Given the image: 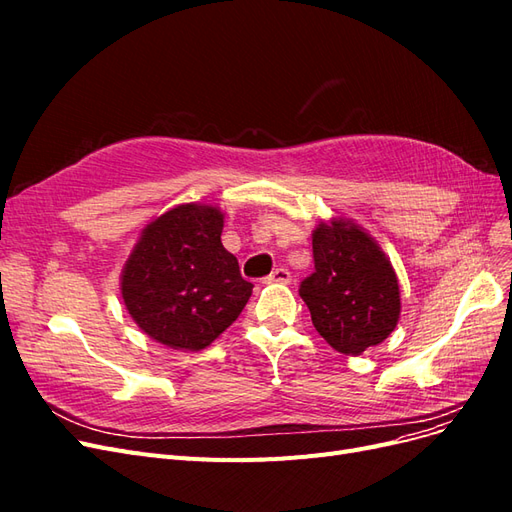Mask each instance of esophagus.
Listing matches in <instances>:
<instances>
[{
  "label": "esophagus",
  "mask_w": 512,
  "mask_h": 512,
  "mask_svg": "<svg viewBox=\"0 0 512 512\" xmlns=\"http://www.w3.org/2000/svg\"><path fill=\"white\" fill-rule=\"evenodd\" d=\"M290 280H292L290 271L284 269V267H280V269H275L269 277H265V284H288Z\"/></svg>",
  "instance_id": "obj_1"
}]
</instances>
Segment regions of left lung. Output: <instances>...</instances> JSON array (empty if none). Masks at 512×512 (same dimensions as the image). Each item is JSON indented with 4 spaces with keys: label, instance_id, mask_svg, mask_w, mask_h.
Here are the masks:
<instances>
[{
    "label": "left lung",
    "instance_id": "8db88e82",
    "mask_svg": "<svg viewBox=\"0 0 512 512\" xmlns=\"http://www.w3.org/2000/svg\"><path fill=\"white\" fill-rule=\"evenodd\" d=\"M314 273L299 286L316 331L342 354L382 344L399 320V284L389 258L359 226L335 220L312 237Z\"/></svg>",
    "mask_w": 512,
    "mask_h": 512
}]
</instances>
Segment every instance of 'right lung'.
Returning <instances> with one entry per match:
<instances>
[{
  "label": "right lung",
  "instance_id": "right-lung-1",
  "mask_svg": "<svg viewBox=\"0 0 512 512\" xmlns=\"http://www.w3.org/2000/svg\"><path fill=\"white\" fill-rule=\"evenodd\" d=\"M224 215L179 205L147 224L121 275V297L151 339L203 350L239 318L254 284L222 245Z\"/></svg>",
  "mask_w": 512,
  "mask_h": 512
}]
</instances>
